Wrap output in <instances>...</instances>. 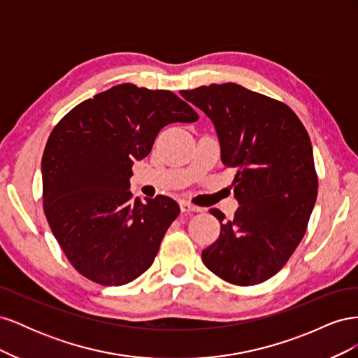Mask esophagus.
Returning a JSON list of instances; mask_svg holds the SVG:
<instances>
[{"label":"esophagus","instance_id":"esophagus-1","mask_svg":"<svg viewBox=\"0 0 358 358\" xmlns=\"http://www.w3.org/2000/svg\"><path fill=\"white\" fill-rule=\"evenodd\" d=\"M180 210L182 212H201V208H197L188 201H180Z\"/></svg>","mask_w":358,"mask_h":358}]
</instances>
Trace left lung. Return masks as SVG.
<instances>
[{"label": "left lung", "instance_id": "8db88e82", "mask_svg": "<svg viewBox=\"0 0 358 358\" xmlns=\"http://www.w3.org/2000/svg\"><path fill=\"white\" fill-rule=\"evenodd\" d=\"M210 117L221 161L236 169L234 218L221 222L204 266L234 285H257L285 266L305 236L317 201L318 178L310 138L289 107L237 83L180 91Z\"/></svg>", "mask_w": 358, "mask_h": 358}]
</instances>
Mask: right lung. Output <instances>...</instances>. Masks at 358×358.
Masks as SVG:
<instances>
[{
    "mask_svg": "<svg viewBox=\"0 0 358 358\" xmlns=\"http://www.w3.org/2000/svg\"><path fill=\"white\" fill-rule=\"evenodd\" d=\"M197 119L176 94L122 83L78 104L52 129L41 158L43 206L80 275L119 287L152 266L180 209L166 196L133 199L131 167L162 127Z\"/></svg>",
    "mask_w": 358,
    "mask_h": 358,
    "instance_id": "obj_1",
    "label": "right lung"
}]
</instances>
